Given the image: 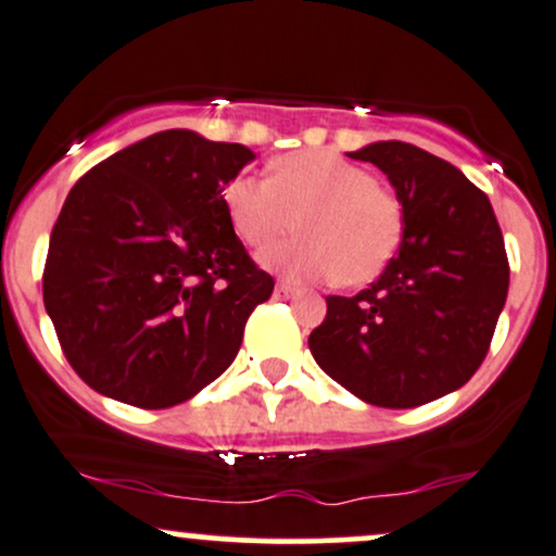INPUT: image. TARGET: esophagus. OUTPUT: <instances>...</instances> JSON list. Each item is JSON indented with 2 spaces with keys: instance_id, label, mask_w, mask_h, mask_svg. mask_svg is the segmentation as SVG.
Returning <instances> with one entry per match:
<instances>
[{
  "instance_id": "esophagus-1",
  "label": "esophagus",
  "mask_w": 556,
  "mask_h": 556,
  "mask_svg": "<svg viewBox=\"0 0 556 556\" xmlns=\"http://www.w3.org/2000/svg\"><path fill=\"white\" fill-rule=\"evenodd\" d=\"M295 287L290 282H277L274 285V298H295Z\"/></svg>"
}]
</instances>
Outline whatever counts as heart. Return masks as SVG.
I'll return each instance as SVG.
<instances>
[{
    "label": "heart",
    "instance_id": "heart-1",
    "mask_svg": "<svg viewBox=\"0 0 556 556\" xmlns=\"http://www.w3.org/2000/svg\"><path fill=\"white\" fill-rule=\"evenodd\" d=\"M225 208L248 245L264 248L300 227V238L266 248L261 264L295 282H371L397 253L402 208L374 175L329 151L274 159L269 180L238 175L225 188Z\"/></svg>",
    "mask_w": 556,
    "mask_h": 556
}]
</instances>
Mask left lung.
I'll use <instances>...</instances> for the list:
<instances>
[{
	"label": "left lung",
	"mask_w": 556,
	"mask_h": 556,
	"mask_svg": "<svg viewBox=\"0 0 556 556\" xmlns=\"http://www.w3.org/2000/svg\"><path fill=\"white\" fill-rule=\"evenodd\" d=\"M348 156L387 175L402 240L371 287L327 298L308 348L368 405L418 407L460 389L486 358L509 287L502 229L489 198L418 146L376 140Z\"/></svg>",
	"instance_id": "obj_1"
}]
</instances>
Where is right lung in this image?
Instances as JSON below:
<instances>
[{
  "mask_svg": "<svg viewBox=\"0 0 556 556\" xmlns=\"http://www.w3.org/2000/svg\"><path fill=\"white\" fill-rule=\"evenodd\" d=\"M256 154L162 130L75 182L49 240L43 305L104 397L180 405L229 368L274 279L245 253L225 188Z\"/></svg>",
  "mask_w": 556,
  "mask_h": 556,
  "instance_id": "right-lung-1",
  "label": "right lung"
}]
</instances>
